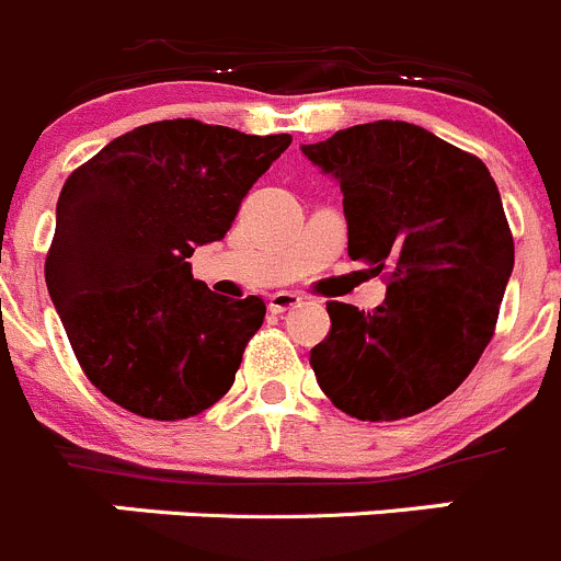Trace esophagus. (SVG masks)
I'll return each mask as SVG.
<instances>
[{"label": "esophagus", "instance_id": "esophagus-1", "mask_svg": "<svg viewBox=\"0 0 561 561\" xmlns=\"http://www.w3.org/2000/svg\"><path fill=\"white\" fill-rule=\"evenodd\" d=\"M298 305H301V296H298V293H290V290L274 293V296L268 298L271 312H287V310H293V307H298Z\"/></svg>", "mask_w": 561, "mask_h": 561}]
</instances>
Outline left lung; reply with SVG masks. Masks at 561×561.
I'll return each instance as SVG.
<instances>
[{
	"mask_svg": "<svg viewBox=\"0 0 561 561\" xmlns=\"http://www.w3.org/2000/svg\"><path fill=\"white\" fill-rule=\"evenodd\" d=\"M343 191L348 256L385 274V305L327 301L310 352L321 390L357 421H401L451 396L484 354L515 265L499 187L470 151L407 122L301 146Z\"/></svg>",
	"mask_w": 561,
	"mask_h": 561,
	"instance_id": "1",
	"label": "left lung"
}]
</instances>
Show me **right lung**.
I'll return each mask as SVG.
<instances>
[{
	"label": "right lung",
	"instance_id": "right-lung-1",
	"mask_svg": "<svg viewBox=\"0 0 561 561\" xmlns=\"http://www.w3.org/2000/svg\"><path fill=\"white\" fill-rule=\"evenodd\" d=\"M290 140L174 118L110 140L71 171L46 287L77 363L113 404L185 421L227 396L265 305L216 296L187 256L229 232Z\"/></svg>",
	"mask_w": 561,
	"mask_h": 561
}]
</instances>
